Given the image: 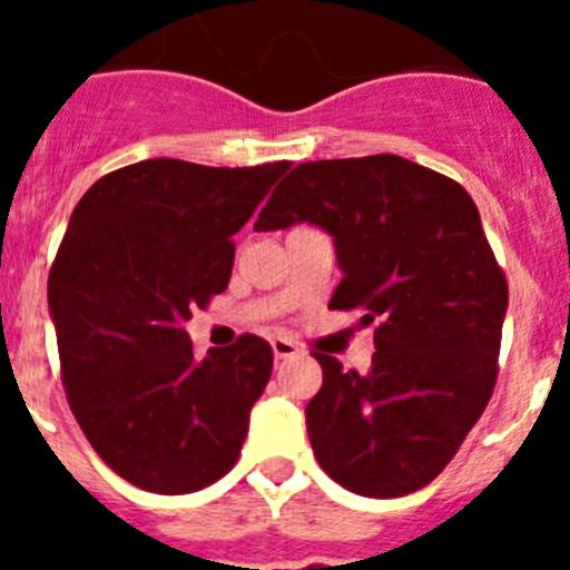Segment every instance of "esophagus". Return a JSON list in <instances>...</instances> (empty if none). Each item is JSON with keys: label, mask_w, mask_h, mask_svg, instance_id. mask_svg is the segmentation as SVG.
<instances>
[{"label": "esophagus", "mask_w": 570, "mask_h": 570, "mask_svg": "<svg viewBox=\"0 0 570 570\" xmlns=\"http://www.w3.org/2000/svg\"><path fill=\"white\" fill-rule=\"evenodd\" d=\"M271 347H274L276 360H294V356L302 351V347L296 345L294 340H288V336H276V340L271 342Z\"/></svg>", "instance_id": "esophagus-1"}]
</instances>
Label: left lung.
<instances>
[{
    "label": "left lung",
    "mask_w": 570,
    "mask_h": 570,
    "mask_svg": "<svg viewBox=\"0 0 570 570\" xmlns=\"http://www.w3.org/2000/svg\"><path fill=\"white\" fill-rule=\"evenodd\" d=\"M314 223L342 282L328 308L374 325L371 374L322 365L305 407L314 456L347 491L405 497L436 480L485 411L500 371L508 279L468 190L394 154L302 163L254 230Z\"/></svg>",
    "instance_id": "obj_1"
}]
</instances>
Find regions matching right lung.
<instances>
[{
  "label": "right lung",
  "instance_id": "add662e5",
  "mask_svg": "<svg viewBox=\"0 0 570 570\" xmlns=\"http://www.w3.org/2000/svg\"><path fill=\"white\" fill-rule=\"evenodd\" d=\"M288 165L145 159L73 208L48 276L59 371L82 434L130 485L190 493L239 460L274 351L242 334L196 362L183 322L228 288L230 236Z\"/></svg>",
  "mask_w": 570,
  "mask_h": 570
}]
</instances>
